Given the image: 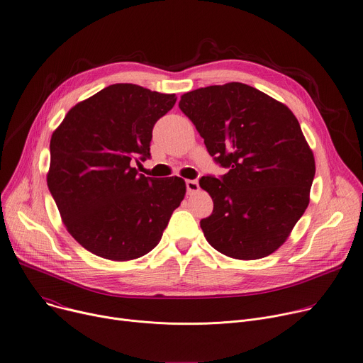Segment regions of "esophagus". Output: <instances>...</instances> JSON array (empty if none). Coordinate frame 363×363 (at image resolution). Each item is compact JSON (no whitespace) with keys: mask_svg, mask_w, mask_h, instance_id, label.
Here are the masks:
<instances>
[{"mask_svg":"<svg viewBox=\"0 0 363 363\" xmlns=\"http://www.w3.org/2000/svg\"><path fill=\"white\" fill-rule=\"evenodd\" d=\"M185 184H186L188 194H195L200 191V185H199V182H196V179H186Z\"/></svg>","mask_w":363,"mask_h":363,"instance_id":"esophagus-1","label":"esophagus"}]
</instances>
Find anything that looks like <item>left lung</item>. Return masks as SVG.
<instances>
[{
	"label": "left lung",
	"instance_id": "8db88e82",
	"mask_svg": "<svg viewBox=\"0 0 363 363\" xmlns=\"http://www.w3.org/2000/svg\"><path fill=\"white\" fill-rule=\"evenodd\" d=\"M208 153L223 168L203 177L213 214L200 221L220 253L253 260L288 239L310 203L315 162L298 120L282 103L250 85L228 82L181 96Z\"/></svg>",
	"mask_w": 363,
	"mask_h": 363
}]
</instances>
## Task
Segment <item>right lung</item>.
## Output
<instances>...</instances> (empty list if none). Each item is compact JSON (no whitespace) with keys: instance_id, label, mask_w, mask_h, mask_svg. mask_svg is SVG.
I'll return each mask as SVG.
<instances>
[{"instance_id":"obj_1","label":"right lung","mask_w":363,"mask_h":363,"mask_svg":"<svg viewBox=\"0 0 363 363\" xmlns=\"http://www.w3.org/2000/svg\"><path fill=\"white\" fill-rule=\"evenodd\" d=\"M175 103V94L114 84L53 131L48 186L69 235L91 253L133 260L160 242L185 181L145 177L133 163L150 157L153 125Z\"/></svg>"}]
</instances>
